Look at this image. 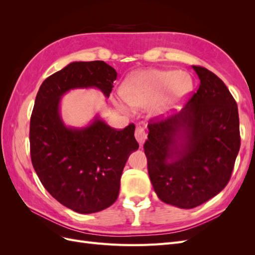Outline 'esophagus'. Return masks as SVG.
<instances>
[{"label": "esophagus", "mask_w": 255, "mask_h": 255, "mask_svg": "<svg viewBox=\"0 0 255 255\" xmlns=\"http://www.w3.org/2000/svg\"><path fill=\"white\" fill-rule=\"evenodd\" d=\"M135 138H136V140L138 141V143H139L140 145L143 144V142L146 139V134L144 132V128H141V127H137L136 128V129H135Z\"/></svg>", "instance_id": "esophagus-1"}]
</instances>
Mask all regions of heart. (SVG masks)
I'll return each instance as SVG.
<instances>
[{
	"label": "heart",
	"instance_id": "obj_1",
	"mask_svg": "<svg viewBox=\"0 0 255 255\" xmlns=\"http://www.w3.org/2000/svg\"><path fill=\"white\" fill-rule=\"evenodd\" d=\"M194 81L185 71L143 69L128 76L123 83L121 95L128 105L137 109L152 104L149 114L160 118L173 112L190 95ZM114 103L127 110L120 100L115 99Z\"/></svg>",
	"mask_w": 255,
	"mask_h": 255
}]
</instances>
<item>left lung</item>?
<instances>
[{"label": "left lung", "mask_w": 255, "mask_h": 255, "mask_svg": "<svg viewBox=\"0 0 255 255\" xmlns=\"http://www.w3.org/2000/svg\"><path fill=\"white\" fill-rule=\"evenodd\" d=\"M192 69L197 92L180 113L150 122L143 144L157 197L185 210L227 186L241 148L237 104L226 84L203 67Z\"/></svg>", "instance_id": "obj_1"}]
</instances>
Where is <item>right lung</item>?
Segmentation results:
<instances>
[{
  "label": "right lung",
  "mask_w": 255,
  "mask_h": 255,
  "mask_svg": "<svg viewBox=\"0 0 255 255\" xmlns=\"http://www.w3.org/2000/svg\"><path fill=\"white\" fill-rule=\"evenodd\" d=\"M116 79L102 60L73 61L45 79L36 96L29 125L33 167L50 195L76 213L103 211L117 200L123 168L139 144L134 125L117 130L98 114L86 127L66 126L61 98L88 88L109 98Z\"/></svg>",
  "instance_id": "1"
}]
</instances>
